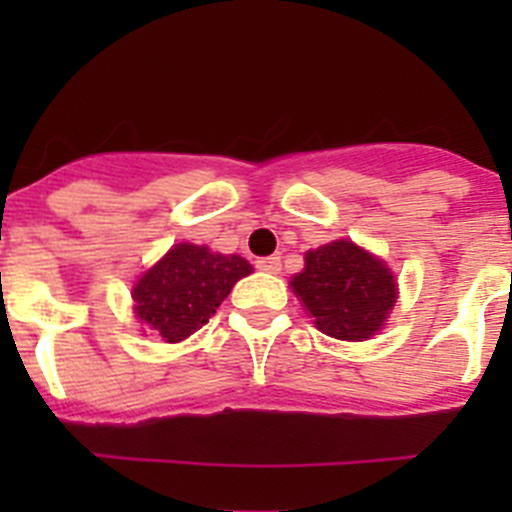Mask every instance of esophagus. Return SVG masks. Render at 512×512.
I'll return each instance as SVG.
<instances>
[{"label":"esophagus","instance_id":"obj_1","mask_svg":"<svg viewBox=\"0 0 512 512\" xmlns=\"http://www.w3.org/2000/svg\"><path fill=\"white\" fill-rule=\"evenodd\" d=\"M256 269L269 271V274H279V271H282V259H279V256H266V259L256 261Z\"/></svg>","mask_w":512,"mask_h":512}]
</instances>
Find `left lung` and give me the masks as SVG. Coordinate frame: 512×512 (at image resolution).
I'll return each mask as SVG.
<instances>
[{
  "label": "left lung",
  "mask_w": 512,
  "mask_h": 512,
  "mask_svg": "<svg viewBox=\"0 0 512 512\" xmlns=\"http://www.w3.org/2000/svg\"><path fill=\"white\" fill-rule=\"evenodd\" d=\"M289 284L318 330L341 341L374 336L397 300L390 269L351 241L307 251L305 269Z\"/></svg>",
  "instance_id": "8db88e82"
}]
</instances>
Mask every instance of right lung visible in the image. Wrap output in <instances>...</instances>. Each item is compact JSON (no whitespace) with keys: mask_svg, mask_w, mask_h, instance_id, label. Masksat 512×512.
<instances>
[{"mask_svg":"<svg viewBox=\"0 0 512 512\" xmlns=\"http://www.w3.org/2000/svg\"><path fill=\"white\" fill-rule=\"evenodd\" d=\"M241 256L212 253L207 246L179 243L133 287L140 323L166 343L189 338L210 323L238 279L251 274Z\"/></svg>","mask_w":512,"mask_h":512,"instance_id":"1","label":"right lung"}]
</instances>
